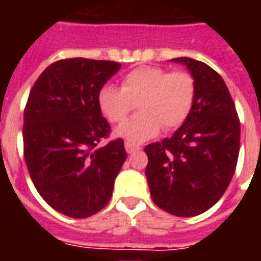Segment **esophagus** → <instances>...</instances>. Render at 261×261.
<instances>
[{
	"label": "esophagus",
	"mask_w": 261,
	"mask_h": 261,
	"mask_svg": "<svg viewBox=\"0 0 261 261\" xmlns=\"http://www.w3.org/2000/svg\"><path fill=\"white\" fill-rule=\"evenodd\" d=\"M124 148H125V151H127L128 153L136 152V151H138V149H140V147H138V145H134V144H131V142H125Z\"/></svg>",
	"instance_id": "34e87169"
}]
</instances>
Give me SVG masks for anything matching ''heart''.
I'll list each match as a JSON object with an SVG mask.
<instances>
[{"label":"heart","instance_id":"b5f03b06","mask_svg":"<svg viewBox=\"0 0 261 261\" xmlns=\"http://www.w3.org/2000/svg\"><path fill=\"white\" fill-rule=\"evenodd\" d=\"M194 97L196 81L190 72L138 67L124 75L121 88L103 86L97 100L112 123H121L137 103L141 112L120 125L116 134L130 142H142L156 136L161 127L173 130L183 124Z\"/></svg>","mask_w":261,"mask_h":261}]
</instances>
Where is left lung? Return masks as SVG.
<instances>
[{
    "instance_id": "obj_1",
    "label": "left lung",
    "mask_w": 261,
    "mask_h": 261,
    "mask_svg": "<svg viewBox=\"0 0 261 261\" xmlns=\"http://www.w3.org/2000/svg\"><path fill=\"white\" fill-rule=\"evenodd\" d=\"M196 97L186 121L173 136L145 147V169L153 202L177 217H194L213 207L235 173L241 123L228 88L210 65L189 57Z\"/></svg>"
}]
</instances>
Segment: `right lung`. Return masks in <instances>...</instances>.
I'll return each instance as SVG.
<instances>
[{
    "label": "right lung",
    "mask_w": 261,
    "mask_h": 261,
    "mask_svg": "<svg viewBox=\"0 0 261 261\" xmlns=\"http://www.w3.org/2000/svg\"><path fill=\"white\" fill-rule=\"evenodd\" d=\"M121 64L106 60H59L32 88L23 114V153L39 194L71 218L99 213L112 197L127 158L124 141L97 147L110 134L99 91Z\"/></svg>",
    "instance_id": "add662e5"
}]
</instances>
